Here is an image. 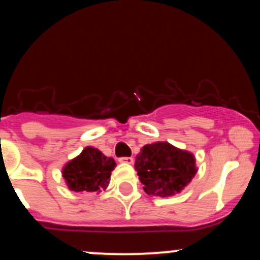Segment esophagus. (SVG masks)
Listing matches in <instances>:
<instances>
[{"label":"esophagus","mask_w":260,"mask_h":260,"mask_svg":"<svg viewBox=\"0 0 260 260\" xmlns=\"http://www.w3.org/2000/svg\"><path fill=\"white\" fill-rule=\"evenodd\" d=\"M118 161L122 164H133V157H121Z\"/></svg>","instance_id":"34e87169"}]
</instances>
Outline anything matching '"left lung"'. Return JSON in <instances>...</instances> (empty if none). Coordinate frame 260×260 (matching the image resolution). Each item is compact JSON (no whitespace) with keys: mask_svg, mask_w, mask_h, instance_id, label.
Masks as SVG:
<instances>
[{"mask_svg":"<svg viewBox=\"0 0 260 260\" xmlns=\"http://www.w3.org/2000/svg\"><path fill=\"white\" fill-rule=\"evenodd\" d=\"M134 168L145 193L161 198L181 193L198 171L193 153L169 142L144 145L137 155Z\"/></svg>","mask_w":260,"mask_h":260,"instance_id":"left-lung-1","label":"left lung"}]
</instances>
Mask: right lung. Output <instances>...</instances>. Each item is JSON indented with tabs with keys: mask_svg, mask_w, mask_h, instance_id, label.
<instances>
[{
	"mask_svg": "<svg viewBox=\"0 0 260 260\" xmlns=\"http://www.w3.org/2000/svg\"><path fill=\"white\" fill-rule=\"evenodd\" d=\"M116 168L113 157H107L99 149L85 147L82 153L64 164L62 177L73 192H101L109 187L111 172Z\"/></svg>",
	"mask_w": 260,
	"mask_h": 260,
	"instance_id": "1",
	"label": "right lung"
}]
</instances>
